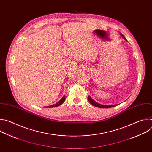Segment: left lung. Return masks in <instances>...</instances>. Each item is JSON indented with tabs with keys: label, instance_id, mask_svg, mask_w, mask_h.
Returning a JSON list of instances; mask_svg holds the SVG:
<instances>
[{
	"label": "left lung",
	"instance_id": "1",
	"mask_svg": "<svg viewBox=\"0 0 152 152\" xmlns=\"http://www.w3.org/2000/svg\"><path fill=\"white\" fill-rule=\"evenodd\" d=\"M121 35H122V37H123V38L126 40V39L125 37L123 36V35L121 34ZM88 99L89 102H90L93 106H96V107H101V108H109V107H114V106H117L116 104H113H113H111V105H103V104H99V103H98L97 102H95L93 99H92L91 97L90 96H88Z\"/></svg>",
	"mask_w": 152,
	"mask_h": 152
}]
</instances>
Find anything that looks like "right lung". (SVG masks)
I'll list each match as a JSON object with an SVG mask.
<instances>
[{
	"mask_svg": "<svg viewBox=\"0 0 152 152\" xmlns=\"http://www.w3.org/2000/svg\"><path fill=\"white\" fill-rule=\"evenodd\" d=\"M65 99H66V96H64L62 97V99L58 102H57L56 104H52V105H50V106H49L47 107H57L58 106H60L61 104H62L64 103V102L65 101Z\"/></svg>",
	"mask_w": 152,
	"mask_h": 152,
	"instance_id": "add662e5",
	"label": "right lung"
}]
</instances>
